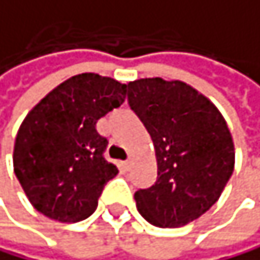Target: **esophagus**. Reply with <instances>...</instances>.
Here are the masks:
<instances>
[{
    "label": "esophagus",
    "instance_id": "obj_1",
    "mask_svg": "<svg viewBox=\"0 0 260 260\" xmlns=\"http://www.w3.org/2000/svg\"><path fill=\"white\" fill-rule=\"evenodd\" d=\"M129 168H131V161H129V159L119 163V169H121V171H129Z\"/></svg>",
    "mask_w": 260,
    "mask_h": 260
}]
</instances>
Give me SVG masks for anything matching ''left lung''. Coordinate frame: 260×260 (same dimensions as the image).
<instances>
[{"label": "left lung", "instance_id": "1", "mask_svg": "<svg viewBox=\"0 0 260 260\" xmlns=\"http://www.w3.org/2000/svg\"><path fill=\"white\" fill-rule=\"evenodd\" d=\"M127 104L153 141L156 182L134 193L141 216L156 227H182L219 200L235 165L224 116L182 81L144 78L127 84Z\"/></svg>", "mask_w": 260, "mask_h": 260}]
</instances>
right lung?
Masks as SVG:
<instances>
[{
  "label": "right lung",
  "instance_id": "add662e5",
  "mask_svg": "<svg viewBox=\"0 0 260 260\" xmlns=\"http://www.w3.org/2000/svg\"><path fill=\"white\" fill-rule=\"evenodd\" d=\"M126 97V84L81 73L59 84L27 115L14 145V173L36 211L59 222H80L118 168L104 152L95 123Z\"/></svg>",
  "mask_w": 260,
  "mask_h": 260
}]
</instances>
